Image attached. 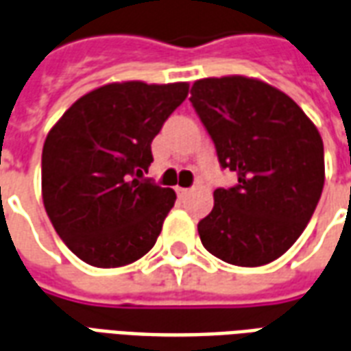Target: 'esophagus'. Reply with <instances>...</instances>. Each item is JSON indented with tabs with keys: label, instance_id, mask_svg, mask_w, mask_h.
<instances>
[{
	"label": "esophagus",
	"instance_id": "1",
	"mask_svg": "<svg viewBox=\"0 0 351 351\" xmlns=\"http://www.w3.org/2000/svg\"><path fill=\"white\" fill-rule=\"evenodd\" d=\"M190 188H180V186H178V188H176V193H178V195H188V193H190Z\"/></svg>",
	"mask_w": 351,
	"mask_h": 351
}]
</instances>
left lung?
I'll use <instances>...</instances> for the list:
<instances>
[{
    "label": "left lung",
    "mask_w": 351,
    "mask_h": 351,
    "mask_svg": "<svg viewBox=\"0 0 351 351\" xmlns=\"http://www.w3.org/2000/svg\"><path fill=\"white\" fill-rule=\"evenodd\" d=\"M191 105L237 184L214 191L201 243L239 267L278 259L301 237L325 180L324 141L286 93L246 77L197 80Z\"/></svg>",
    "instance_id": "left-lung-1"
}]
</instances>
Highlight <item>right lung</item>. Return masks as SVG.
<instances>
[{"label":"right lung","instance_id":"obj_1","mask_svg":"<svg viewBox=\"0 0 351 351\" xmlns=\"http://www.w3.org/2000/svg\"><path fill=\"white\" fill-rule=\"evenodd\" d=\"M186 82H114L67 108L43 146V203L67 248L93 267L143 258L175 205L145 178L152 141L188 95Z\"/></svg>","mask_w":351,"mask_h":351}]
</instances>
